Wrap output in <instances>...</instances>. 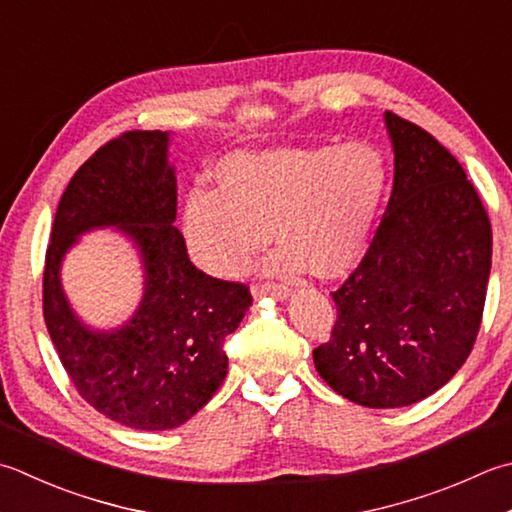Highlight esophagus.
Wrapping results in <instances>:
<instances>
[{
    "mask_svg": "<svg viewBox=\"0 0 512 512\" xmlns=\"http://www.w3.org/2000/svg\"><path fill=\"white\" fill-rule=\"evenodd\" d=\"M250 293H253L255 299L270 295V297H275V299H279V302H282V299L290 297V288L282 286V284H255Z\"/></svg>",
    "mask_w": 512,
    "mask_h": 512,
    "instance_id": "esophagus-1",
    "label": "esophagus"
}]
</instances>
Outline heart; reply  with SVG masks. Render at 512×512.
<instances>
[{"instance_id":"1","label":"heart","mask_w":512,"mask_h":512,"mask_svg":"<svg viewBox=\"0 0 512 512\" xmlns=\"http://www.w3.org/2000/svg\"><path fill=\"white\" fill-rule=\"evenodd\" d=\"M217 188H193L184 202V235L195 262L217 277L242 273L268 242L279 244L273 273L306 266L333 277L366 250L388 170L377 148H270L226 157L215 168Z\"/></svg>"}]
</instances>
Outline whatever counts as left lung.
Listing matches in <instances>:
<instances>
[{"mask_svg": "<svg viewBox=\"0 0 512 512\" xmlns=\"http://www.w3.org/2000/svg\"><path fill=\"white\" fill-rule=\"evenodd\" d=\"M393 193L362 264L335 290L313 350L324 382L359 406L402 408L448 384L482 324L493 230L462 164L417 124L384 113Z\"/></svg>", "mask_w": 512, "mask_h": 512, "instance_id": "obj_1", "label": "left lung"}]
</instances>
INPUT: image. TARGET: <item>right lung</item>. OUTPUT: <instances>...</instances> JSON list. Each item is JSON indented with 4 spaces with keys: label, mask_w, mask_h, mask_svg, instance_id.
Here are the masks:
<instances>
[{
    "label": "right lung",
    "mask_w": 512,
    "mask_h": 512,
    "mask_svg": "<svg viewBox=\"0 0 512 512\" xmlns=\"http://www.w3.org/2000/svg\"><path fill=\"white\" fill-rule=\"evenodd\" d=\"M170 133L130 130L110 139L59 199L44 268V319L77 393L113 422L170 430L188 422L228 373L224 342L253 304L248 286L222 282L188 259L173 226L177 179ZM115 227L140 255L145 290L117 329L81 322L61 286L67 250L90 229Z\"/></svg>",
    "instance_id": "add662e5"
}]
</instances>
